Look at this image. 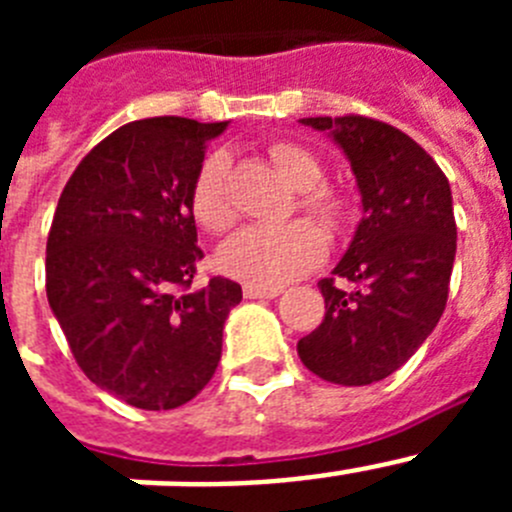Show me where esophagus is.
<instances>
[{
  "mask_svg": "<svg viewBox=\"0 0 512 512\" xmlns=\"http://www.w3.org/2000/svg\"><path fill=\"white\" fill-rule=\"evenodd\" d=\"M243 295H246V300H274V297H279V289L246 284V287H243Z\"/></svg>",
  "mask_w": 512,
  "mask_h": 512,
  "instance_id": "obj_1",
  "label": "esophagus"
}]
</instances>
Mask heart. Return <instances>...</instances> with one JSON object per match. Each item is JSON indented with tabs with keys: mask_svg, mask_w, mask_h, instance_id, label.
<instances>
[{
	"mask_svg": "<svg viewBox=\"0 0 512 512\" xmlns=\"http://www.w3.org/2000/svg\"><path fill=\"white\" fill-rule=\"evenodd\" d=\"M271 164L284 182L297 189V207L315 217L328 230L343 228L348 202L338 189L323 184V164L300 143L279 140L269 148ZM228 158L212 153L202 161L189 189V210L194 223L212 235H220L235 223V210L228 197ZM328 253L323 230L307 220L274 225V228H243L217 251V266L228 277L253 287H279L318 269Z\"/></svg>",
	"mask_w": 512,
	"mask_h": 512,
	"instance_id": "b5f03b06",
	"label": "heart"
}]
</instances>
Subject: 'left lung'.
<instances>
[{
	"mask_svg": "<svg viewBox=\"0 0 512 512\" xmlns=\"http://www.w3.org/2000/svg\"><path fill=\"white\" fill-rule=\"evenodd\" d=\"M336 140L361 192L354 241L333 274L320 279L325 318L300 338L312 374L361 387L397 372L433 333L449 297L456 220L449 179L410 135L361 115L305 117Z\"/></svg>",
	"mask_w": 512,
	"mask_h": 512,
	"instance_id": "left-lung-1",
	"label": "left lung"
}]
</instances>
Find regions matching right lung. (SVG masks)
I'll use <instances>...</instances> for the list:
<instances>
[{
	"label": "right lung",
	"instance_id": "obj_1",
	"mask_svg": "<svg viewBox=\"0 0 512 512\" xmlns=\"http://www.w3.org/2000/svg\"><path fill=\"white\" fill-rule=\"evenodd\" d=\"M228 122L148 117L117 128L71 174L45 246V292L81 372L140 410L200 395L241 284L202 261L189 189Z\"/></svg>",
	"mask_w": 512,
	"mask_h": 512
}]
</instances>
